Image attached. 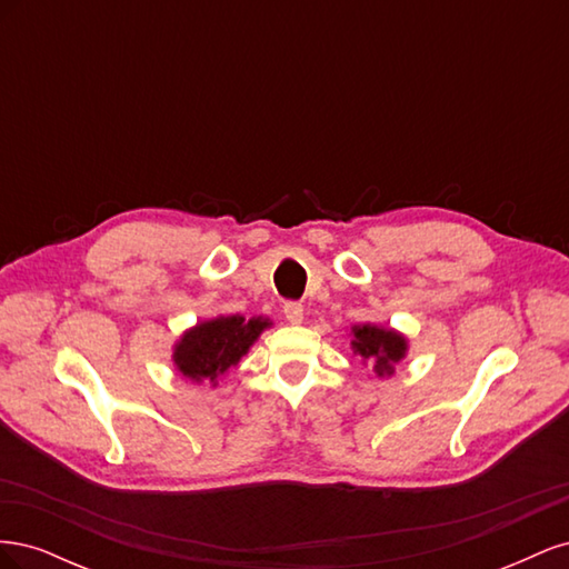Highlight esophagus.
I'll return each mask as SVG.
<instances>
[{"instance_id":"1","label":"esophagus","mask_w":569,"mask_h":569,"mask_svg":"<svg viewBox=\"0 0 569 569\" xmlns=\"http://www.w3.org/2000/svg\"><path fill=\"white\" fill-rule=\"evenodd\" d=\"M282 313L291 325H301L303 322V306L299 301H287L282 306Z\"/></svg>"}]
</instances>
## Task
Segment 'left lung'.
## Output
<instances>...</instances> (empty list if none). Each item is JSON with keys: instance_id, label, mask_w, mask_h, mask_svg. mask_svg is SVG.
I'll use <instances>...</instances> for the list:
<instances>
[{"instance_id": "left-lung-1", "label": "left lung", "mask_w": 569, "mask_h": 569, "mask_svg": "<svg viewBox=\"0 0 569 569\" xmlns=\"http://www.w3.org/2000/svg\"><path fill=\"white\" fill-rule=\"evenodd\" d=\"M353 353L363 356V360L375 368L377 375H391L393 363L406 356V339L387 330V327H377V325H356L353 327Z\"/></svg>"}]
</instances>
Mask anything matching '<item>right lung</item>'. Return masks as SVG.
<instances>
[{
	"instance_id": "1",
	"label": "right lung",
	"mask_w": 569,
	"mask_h": 569,
	"mask_svg": "<svg viewBox=\"0 0 569 569\" xmlns=\"http://www.w3.org/2000/svg\"><path fill=\"white\" fill-rule=\"evenodd\" d=\"M268 325L263 318L247 320L242 316H220L199 322L178 341L176 366L189 380L216 382L218 375L239 363Z\"/></svg>"
}]
</instances>
